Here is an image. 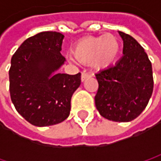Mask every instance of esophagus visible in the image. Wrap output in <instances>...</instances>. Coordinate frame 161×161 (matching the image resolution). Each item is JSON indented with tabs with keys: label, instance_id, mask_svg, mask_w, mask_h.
<instances>
[{
	"label": "esophagus",
	"instance_id": "1",
	"mask_svg": "<svg viewBox=\"0 0 161 161\" xmlns=\"http://www.w3.org/2000/svg\"><path fill=\"white\" fill-rule=\"evenodd\" d=\"M88 77H90V75H88V74H86V73H83L82 75H81V81L84 82L86 79H87Z\"/></svg>",
	"mask_w": 161,
	"mask_h": 161
}]
</instances>
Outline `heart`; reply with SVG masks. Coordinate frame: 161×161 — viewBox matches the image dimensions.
Listing matches in <instances>:
<instances>
[{
    "label": "heart",
    "instance_id": "b5f03b06",
    "mask_svg": "<svg viewBox=\"0 0 161 161\" xmlns=\"http://www.w3.org/2000/svg\"><path fill=\"white\" fill-rule=\"evenodd\" d=\"M75 58L83 64L91 63L95 70H105L116 61L120 44L112 34L87 36L79 40L73 47Z\"/></svg>",
    "mask_w": 161,
    "mask_h": 161
}]
</instances>
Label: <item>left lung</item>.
Segmentation results:
<instances>
[{"label":"left lung","mask_w":161,"mask_h":161,"mask_svg":"<svg viewBox=\"0 0 161 161\" xmlns=\"http://www.w3.org/2000/svg\"><path fill=\"white\" fill-rule=\"evenodd\" d=\"M123 57L96 75L95 105L100 114L115 122H130L146 107L154 86L152 65L145 49L130 35L118 31Z\"/></svg>","instance_id":"left-lung-1"}]
</instances>
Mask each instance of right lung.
Wrapping results in <instances>:
<instances>
[{
	"label": "right lung",
	"instance_id": "add662e5",
	"mask_svg": "<svg viewBox=\"0 0 161 161\" xmlns=\"http://www.w3.org/2000/svg\"><path fill=\"white\" fill-rule=\"evenodd\" d=\"M64 35L43 31L25 40L11 59L9 90L18 114L36 127L64 121L71 99L81 84V74H58L65 58L60 54Z\"/></svg>",
	"mask_w": 161,
	"mask_h": 161
}]
</instances>
